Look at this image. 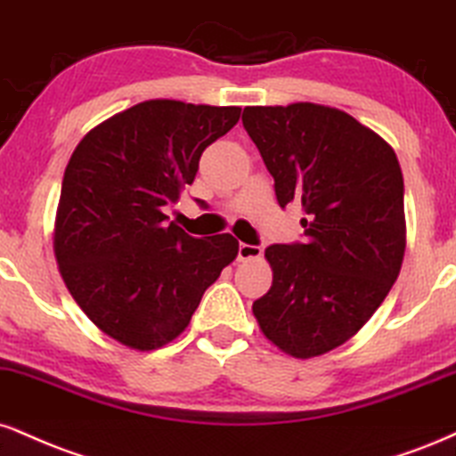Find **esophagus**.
I'll return each instance as SVG.
<instances>
[{
    "mask_svg": "<svg viewBox=\"0 0 456 456\" xmlns=\"http://www.w3.org/2000/svg\"><path fill=\"white\" fill-rule=\"evenodd\" d=\"M261 255H263L261 246H252V244H244V242H240V246H238V259L240 261L259 259Z\"/></svg>",
    "mask_w": 456,
    "mask_h": 456,
    "instance_id": "1",
    "label": "esophagus"
}]
</instances>
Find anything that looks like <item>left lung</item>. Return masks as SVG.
Segmentation results:
<instances>
[{
	"instance_id": "left-lung-1",
	"label": "left lung",
	"mask_w": 456,
	"mask_h": 456,
	"mask_svg": "<svg viewBox=\"0 0 456 456\" xmlns=\"http://www.w3.org/2000/svg\"><path fill=\"white\" fill-rule=\"evenodd\" d=\"M281 208L301 204L305 242L272 244V289L252 304L263 336L295 359L342 346L370 321L402 270L403 175L376 131L338 108L250 106Z\"/></svg>"
}]
</instances>
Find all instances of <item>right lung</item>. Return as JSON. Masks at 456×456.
I'll return each instance as SVG.
<instances>
[{
	"mask_svg": "<svg viewBox=\"0 0 456 456\" xmlns=\"http://www.w3.org/2000/svg\"><path fill=\"white\" fill-rule=\"evenodd\" d=\"M238 106L151 100L91 129L65 167L54 256L82 312L135 350L178 338L206 289L238 256L229 233L197 240L167 223L200 157Z\"/></svg>",
	"mask_w": 456,
	"mask_h": 456,
	"instance_id": "obj_1",
	"label": "right lung"
}]
</instances>
